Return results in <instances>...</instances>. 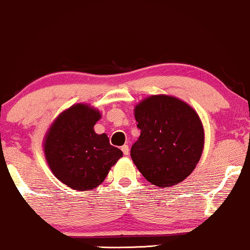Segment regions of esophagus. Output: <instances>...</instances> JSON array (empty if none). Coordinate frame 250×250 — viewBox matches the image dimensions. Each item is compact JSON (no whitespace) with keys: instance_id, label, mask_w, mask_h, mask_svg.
<instances>
[{"instance_id":"34e87169","label":"esophagus","mask_w":250,"mask_h":250,"mask_svg":"<svg viewBox=\"0 0 250 250\" xmlns=\"http://www.w3.org/2000/svg\"><path fill=\"white\" fill-rule=\"evenodd\" d=\"M122 151H123V153H124L125 155H128V154H130V147H128L127 145L122 146Z\"/></svg>"}]
</instances>
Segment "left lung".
Instances as JSON below:
<instances>
[{
	"instance_id": "obj_1",
	"label": "left lung",
	"mask_w": 250,
	"mask_h": 250,
	"mask_svg": "<svg viewBox=\"0 0 250 250\" xmlns=\"http://www.w3.org/2000/svg\"><path fill=\"white\" fill-rule=\"evenodd\" d=\"M140 137L131 158L144 178L171 187L194 171L205 146V130L196 111L174 96L152 95L134 107Z\"/></svg>"
}]
</instances>
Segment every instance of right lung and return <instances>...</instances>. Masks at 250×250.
<instances>
[{
    "instance_id": "1",
    "label": "right lung",
    "mask_w": 250,
    "mask_h": 250,
    "mask_svg": "<svg viewBox=\"0 0 250 250\" xmlns=\"http://www.w3.org/2000/svg\"><path fill=\"white\" fill-rule=\"evenodd\" d=\"M101 117L99 110L78 103L58 114L44 136L46 163L55 177L70 188L98 187L123 157L119 148L110 145L107 134L95 132L93 126Z\"/></svg>"
}]
</instances>
